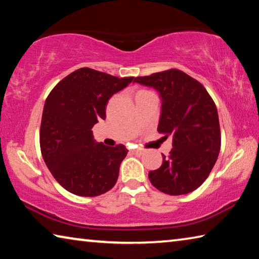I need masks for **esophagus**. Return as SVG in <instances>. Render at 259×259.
Returning <instances> with one entry per match:
<instances>
[{"instance_id": "34e87169", "label": "esophagus", "mask_w": 259, "mask_h": 259, "mask_svg": "<svg viewBox=\"0 0 259 259\" xmlns=\"http://www.w3.org/2000/svg\"><path fill=\"white\" fill-rule=\"evenodd\" d=\"M135 154H137V155H142V154H144V150H139V148H135V150L133 151Z\"/></svg>"}]
</instances>
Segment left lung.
<instances>
[{
  "label": "left lung",
  "instance_id": "left-lung-1",
  "mask_svg": "<svg viewBox=\"0 0 259 259\" xmlns=\"http://www.w3.org/2000/svg\"><path fill=\"white\" fill-rule=\"evenodd\" d=\"M162 98L159 134L172 137L169 156L148 172L152 185L169 195H182L202 185L221 151L217 107L201 83L176 68L136 77Z\"/></svg>",
  "mask_w": 259,
  "mask_h": 259
}]
</instances>
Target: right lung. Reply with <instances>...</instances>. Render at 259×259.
<instances>
[{"label":"right lung","instance_id":"add662e5","mask_svg":"<svg viewBox=\"0 0 259 259\" xmlns=\"http://www.w3.org/2000/svg\"><path fill=\"white\" fill-rule=\"evenodd\" d=\"M133 80L82 67L57 83L47 97L41 153L51 175L66 191L93 198L115 185L128 150L122 144H96L91 129L106 117L108 99Z\"/></svg>","mask_w":259,"mask_h":259}]
</instances>
